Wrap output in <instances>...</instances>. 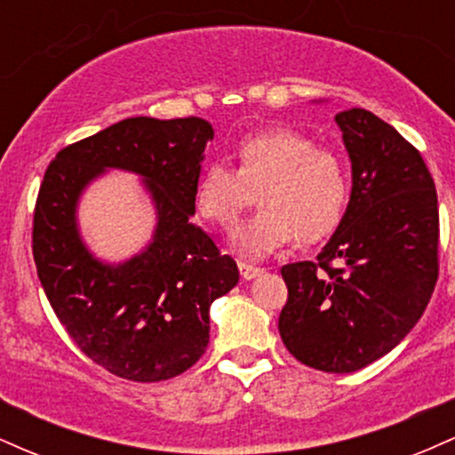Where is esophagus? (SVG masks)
<instances>
[{
  "label": "esophagus",
  "mask_w": 455,
  "mask_h": 455,
  "mask_svg": "<svg viewBox=\"0 0 455 455\" xmlns=\"http://www.w3.org/2000/svg\"><path fill=\"white\" fill-rule=\"evenodd\" d=\"M239 274H242L243 280H252V278H257V275L263 274V269L254 267V265H248V263H239Z\"/></svg>",
  "instance_id": "34e87169"
}]
</instances>
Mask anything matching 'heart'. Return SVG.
<instances>
[{"label":"heart","instance_id":"b5f03b06","mask_svg":"<svg viewBox=\"0 0 455 455\" xmlns=\"http://www.w3.org/2000/svg\"><path fill=\"white\" fill-rule=\"evenodd\" d=\"M260 210L231 235L233 248L263 259L299 237L315 243L342 222L351 196L347 162L333 149L316 148L307 134L274 128L237 148V171L210 164L196 181L195 205L207 222L228 228L254 203Z\"/></svg>","mask_w":455,"mask_h":455}]
</instances>
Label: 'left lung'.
<instances>
[{"instance_id": "8db88e82", "label": "left lung", "mask_w": 455, "mask_h": 455, "mask_svg": "<svg viewBox=\"0 0 455 455\" xmlns=\"http://www.w3.org/2000/svg\"><path fill=\"white\" fill-rule=\"evenodd\" d=\"M353 169L351 201L315 263L282 267L278 329L295 359L348 374L404 340L438 278V198L424 158L365 108L336 115Z\"/></svg>"}]
</instances>
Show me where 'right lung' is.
<instances>
[{
  "mask_svg": "<svg viewBox=\"0 0 455 455\" xmlns=\"http://www.w3.org/2000/svg\"><path fill=\"white\" fill-rule=\"evenodd\" d=\"M210 122L128 117L68 145L44 173L34 212L36 269L46 299L92 362L137 383L173 379L210 344V306L237 284V263L190 222ZM108 168L144 177L156 207L152 242L124 264L89 252L77 198Z\"/></svg>",
  "mask_w": 455,
  "mask_h": 455,
  "instance_id": "obj_1",
  "label": "right lung"
}]
</instances>
